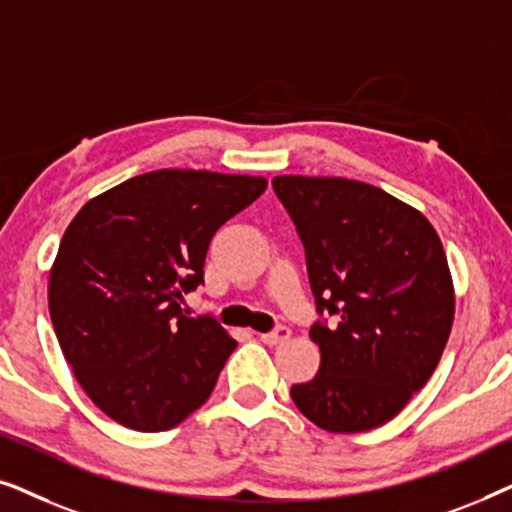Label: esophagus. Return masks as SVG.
I'll use <instances>...</instances> for the list:
<instances>
[{
	"mask_svg": "<svg viewBox=\"0 0 512 512\" xmlns=\"http://www.w3.org/2000/svg\"><path fill=\"white\" fill-rule=\"evenodd\" d=\"M289 335H291V331L286 326H277L275 331H270V333H261L258 335V338H261L265 345H282V342H286L289 340Z\"/></svg>",
	"mask_w": 512,
	"mask_h": 512,
	"instance_id": "1",
	"label": "esophagus"
}]
</instances>
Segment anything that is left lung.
Segmentation results:
<instances>
[{
    "mask_svg": "<svg viewBox=\"0 0 512 512\" xmlns=\"http://www.w3.org/2000/svg\"><path fill=\"white\" fill-rule=\"evenodd\" d=\"M303 240L321 366L293 384L303 415L331 433L387 424L429 382L454 321V284L429 219L382 188L342 177L272 179Z\"/></svg>",
    "mask_w": 512,
    "mask_h": 512,
    "instance_id": "left-lung-1",
    "label": "left lung"
}]
</instances>
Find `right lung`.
Returning a JSON list of instances; mask_svg holds the SVG:
<instances>
[{
  "instance_id": "add662e5",
  "label": "right lung",
  "mask_w": 512,
  "mask_h": 512,
  "mask_svg": "<svg viewBox=\"0 0 512 512\" xmlns=\"http://www.w3.org/2000/svg\"><path fill=\"white\" fill-rule=\"evenodd\" d=\"M268 179L207 170L139 174L88 200L62 235L48 312L81 389L104 415L156 433L212 394L237 342L186 317L216 230Z\"/></svg>"
}]
</instances>
